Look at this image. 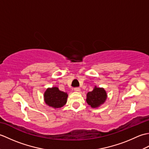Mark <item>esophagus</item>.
Instances as JSON below:
<instances>
[{
    "label": "esophagus",
    "mask_w": 149,
    "mask_h": 149,
    "mask_svg": "<svg viewBox=\"0 0 149 149\" xmlns=\"http://www.w3.org/2000/svg\"><path fill=\"white\" fill-rule=\"evenodd\" d=\"M80 90H81L80 88H74V91H80Z\"/></svg>",
    "instance_id": "esophagus-1"
}]
</instances>
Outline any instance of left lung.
<instances>
[{
    "instance_id": "8db88e82",
    "label": "left lung",
    "mask_w": 149,
    "mask_h": 149,
    "mask_svg": "<svg viewBox=\"0 0 149 149\" xmlns=\"http://www.w3.org/2000/svg\"><path fill=\"white\" fill-rule=\"evenodd\" d=\"M86 97V102L88 105L93 108H96L105 102L107 93L104 88L95 86L93 91L87 93Z\"/></svg>"
}]
</instances>
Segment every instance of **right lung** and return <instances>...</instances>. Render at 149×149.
Here are the masks:
<instances>
[{"mask_svg": "<svg viewBox=\"0 0 149 149\" xmlns=\"http://www.w3.org/2000/svg\"><path fill=\"white\" fill-rule=\"evenodd\" d=\"M68 94L60 91L58 87L47 88L44 93V100L49 106L60 108L66 103Z\"/></svg>", "mask_w": 149, "mask_h": 149, "instance_id": "right-lung-1", "label": "right lung"}]
</instances>
